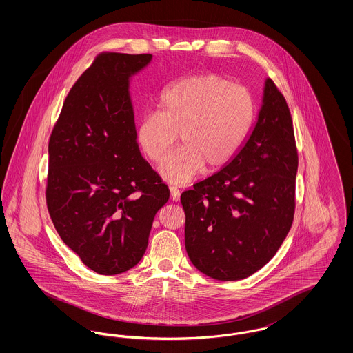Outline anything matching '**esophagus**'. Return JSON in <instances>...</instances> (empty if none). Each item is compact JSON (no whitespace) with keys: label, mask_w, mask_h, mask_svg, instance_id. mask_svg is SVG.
<instances>
[{"label":"esophagus","mask_w":353,"mask_h":353,"mask_svg":"<svg viewBox=\"0 0 353 353\" xmlns=\"http://www.w3.org/2000/svg\"><path fill=\"white\" fill-rule=\"evenodd\" d=\"M169 192H170V197H172L173 201H179L180 200V190L177 189V186H170Z\"/></svg>","instance_id":"1"}]
</instances>
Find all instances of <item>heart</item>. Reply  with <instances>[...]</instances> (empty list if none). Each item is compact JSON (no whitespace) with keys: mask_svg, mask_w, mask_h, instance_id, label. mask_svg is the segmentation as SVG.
<instances>
[{"mask_svg":"<svg viewBox=\"0 0 353 353\" xmlns=\"http://www.w3.org/2000/svg\"><path fill=\"white\" fill-rule=\"evenodd\" d=\"M161 111L145 112L137 127V140L145 156L160 163V174L173 184L193 180L205 167L228 165L250 132L255 107L250 92L217 74L190 75L165 90Z\"/></svg>","mask_w":353,"mask_h":353,"instance_id":"1","label":"heart"}]
</instances>
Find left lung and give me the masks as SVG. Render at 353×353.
<instances>
[{
	"label": "left lung",
	"instance_id": "1",
	"mask_svg": "<svg viewBox=\"0 0 353 353\" xmlns=\"http://www.w3.org/2000/svg\"><path fill=\"white\" fill-rule=\"evenodd\" d=\"M296 170L290 108L269 78L258 120L234 159L181 194L185 249L194 268L217 281L262 269L291 229Z\"/></svg>",
	"mask_w": 353,
	"mask_h": 353
}]
</instances>
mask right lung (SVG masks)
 <instances>
[{"label": "right lung", "instance_id": "right-lung-1", "mask_svg": "<svg viewBox=\"0 0 353 353\" xmlns=\"http://www.w3.org/2000/svg\"><path fill=\"white\" fill-rule=\"evenodd\" d=\"M151 54L101 52L71 87L49 140L46 203L55 230L88 269H132L169 189L143 159L130 78Z\"/></svg>", "mask_w": 353, "mask_h": 353}]
</instances>
